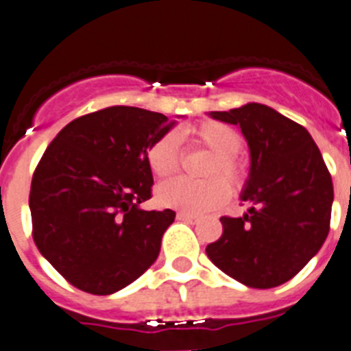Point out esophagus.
I'll use <instances>...</instances> for the list:
<instances>
[{
	"instance_id": "1",
	"label": "esophagus",
	"mask_w": 351,
	"mask_h": 351,
	"mask_svg": "<svg viewBox=\"0 0 351 351\" xmlns=\"http://www.w3.org/2000/svg\"><path fill=\"white\" fill-rule=\"evenodd\" d=\"M178 219L179 221L190 223V225H197V223L200 221L198 216H195V214H188V213H178Z\"/></svg>"
}]
</instances>
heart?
<instances>
[{
  "label": "heart",
  "mask_w": 351,
  "mask_h": 351,
  "mask_svg": "<svg viewBox=\"0 0 351 351\" xmlns=\"http://www.w3.org/2000/svg\"><path fill=\"white\" fill-rule=\"evenodd\" d=\"M184 135L195 145L206 147L213 153L204 170L209 179L176 178L158 188L156 198L160 206L179 209L188 214H206L216 210L230 198V184L234 191H241L250 178V169L244 158L239 154L243 138L235 128L221 121L207 119L198 125L188 126ZM149 170L156 178H169L178 172L181 163V149L176 133L167 132L154 138L145 151ZM214 175V178L210 176ZM222 178H219V176Z\"/></svg>",
  "instance_id": "b5f03b06"
}]
</instances>
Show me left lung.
<instances>
[{
    "instance_id": "left-lung-1",
    "label": "left lung",
    "mask_w": 351,
    "mask_h": 351,
    "mask_svg": "<svg viewBox=\"0 0 351 351\" xmlns=\"http://www.w3.org/2000/svg\"><path fill=\"white\" fill-rule=\"evenodd\" d=\"M214 119L241 126L251 153L243 218L223 216V234L206 247L218 269L251 288L290 281L318 253L330 228L334 188L320 149L295 121L262 104Z\"/></svg>"
}]
</instances>
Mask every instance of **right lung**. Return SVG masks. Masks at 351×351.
I'll return each instance as SVG.
<instances>
[{"label":"right lung","instance_id":"1","mask_svg":"<svg viewBox=\"0 0 351 351\" xmlns=\"http://www.w3.org/2000/svg\"><path fill=\"white\" fill-rule=\"evenodd\" d=\"M169 117L116 105L68 123L45 149L29 191L33 241L70 285L108 295L158 258L176 213L144 210L153 173L145 151Z\"/></svg>","mask_w":351,"mask_h":351}]
</instances>
